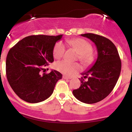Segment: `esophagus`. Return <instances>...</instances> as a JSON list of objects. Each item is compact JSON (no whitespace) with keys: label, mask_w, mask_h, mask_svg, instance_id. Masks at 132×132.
Listing matches in <instances>:
<instances>
[{"label":"esophagus","mask_w":132,"mask_h":132,"mask_svg":"<svg viewBox=\"0 0 132 132\" xmlns=\"http://www.w3.org/2000/svg\"><path fill=\"white\" fill-rule=\"evenodd\" d=\"M63 78L65 79V80H70V79H71V78L67 77V76H63Z\"/></svg>","instance_id":"obj_1"}]
</instances>
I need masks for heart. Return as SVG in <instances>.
<instances>
[{
	"label": "heart",
	"instance_id": "b5f03b06",
	"mask_svg": "<svg viewBox=\"0 0 132 132\" xmlns=\"http://www.w3.org/2000/svg\"><path fill=\"white\" fill-rule=\"evenodd\" d=\"M67 43L78 53V59L86 65H89L93 61L92 46L86 40L82 38H75L67 41ZM65 46L62 41L56 43L54 47L53 55L56 59H60L64 55ZM55 68L59 72L67 76H71L79 71L81 69L78 63H70L65 60L57 61L55 64Z\"/></svg>",
	"mask_w": 132,
	"mask_h": 132
}]
</instances>
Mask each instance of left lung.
<instances>
[{
	"label": "left lung",
	"instance_id": "1",
	"mask_svg": "<svg viewBox=\"0 0 132 132\" xmlns=\"http://www.w3.org/2000/svg\"><path fill=\"white\" fill-rule=\"evenodd\" d=\"M95 44L98 52L96 61L89 71L81 73L87 81L72 91L78 100L94 104L108 96L116 85L121 71V61L116 46L108 38L94 34H81Z\"/></svg>",
	"mask_w": 132,
	"mask_h": 132
}]
</instances>
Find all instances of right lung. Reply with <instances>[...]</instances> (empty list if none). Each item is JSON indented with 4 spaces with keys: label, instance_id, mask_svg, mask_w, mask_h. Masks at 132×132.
I'll return each instance as SVG.
<instances>
[{
    "label": "right lung",
    "instance_id": "right-lung-1",
    "mask_svg": "<svg viewBox=\"0 0 132 132\" xmlns=\"http://www.w3.org/2000/svg\"><path fill=\"white\" fill-rule=\"evenodd\" d=\"M62 36H28L9 51L6 61V76L20 98L27 102L37 103L52 95L62 75L55 70L48 74L43 73V71L54 61V47Z\"/></svg>",
    "mask_w": 132,
    "mask_h": 132
}]
</instances>
